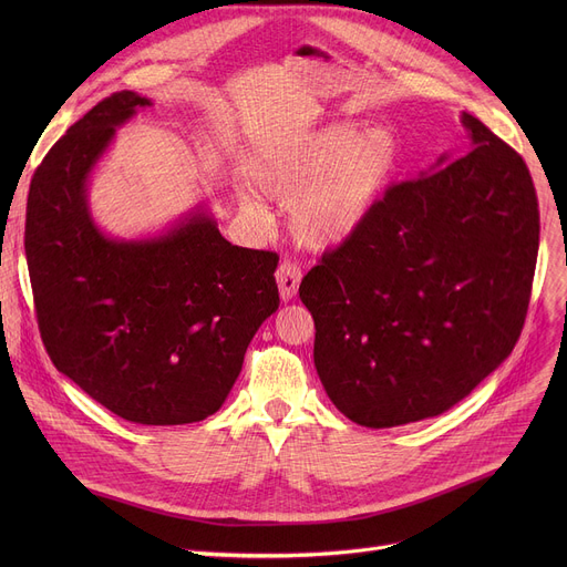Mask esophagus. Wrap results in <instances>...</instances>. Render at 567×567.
<instances>
[{
  "label": "esophagus",
  "instance_id": "esophagus-1",
  "mask_svg": "<svg viewBox=\"0 0 567 567\" xmlns=\"http://www.w3.org/2000/svg\"><path fill=\"white\" fill-rule=\"evenodd\" d=\"M301 278H303L301 266L296 264V261L285 259V261L278 266L276 280H278V289H280V299H282V301H291V299H293L296 291H299Z\"/></svg>",
  "mask_w": 567,
  "mask_h": 567
}]
</instances>
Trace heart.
Returning a JSON list of instances; mask_svg holds the SVG:
<instances>
[{"instance_id":"b5f03b06","label":"heart","mask_w":567,"mask_h":567,"mask_svg":"<svg viewBox=\"0 0 567 567\" xmlns=\"http://www.w3.org/2000/svg\"><path fill=\"white\" fill-rule=\"evenodd\" d=\"M400 144L383 128L329 124L274 142L252 156L250 184L289 206L291 231L310 248H331L359 229L391 188ZM257 208L252 199H244Z\"/></svg>"}]
</instances>
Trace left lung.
I'll list each match as a JSON object with an SVG mask.
<instances>
[{
  "instance_id": "8db88e82",
  "label": "left lung",
  "mask_w": 567,
  "mask_h": 567,
  "mask_svg": "<svg viewBox=\"0 0 567 567\" xmlns=\"http://www.w3.org/2000/svg\"><path fill=\"white\" fill-rule=\"evenodd\" d=\"M462 124L468 152L393 184L299 287L323 389L365 427L449 411L524 329L540 244L533 178L481 118Z\"/></svg>"
}]
</instances>
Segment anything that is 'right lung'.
<instances>
[{
    "mask_svg": "<svg viewBox=\"0 0 567 567\" xmlns=\"http://www.w3.org/2000/svg\"><path fill=\"white\" fill-rule=\"evenodd\" d=\"M146 105L116 92L54 142L29 186L24 252L54 368L118 419L186 425L223 406L252 336L278 310V255L231 246L199 208L144 241L94 225L89 172Z\"/></svg>",
    "mask_w": 567,
    "mask_h": 567,
    "instance_id": "obj_1",
    "label": "right lung"
}]
</instances>
